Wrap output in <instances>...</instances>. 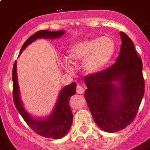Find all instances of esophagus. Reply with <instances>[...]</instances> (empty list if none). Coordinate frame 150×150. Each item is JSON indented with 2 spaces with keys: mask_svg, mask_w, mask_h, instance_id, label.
Instances as JSON below:
<instances>
[{
  "mask_svg": "<svg viewBox=\"0 0 150 150\" xmlns=\"http://www.w3.org/2000/svg\"><path fill=\"white\" fill-rule=\"evenodd\" d=\"M76 91L78 94H83L84 92V88L81 86V85L78 84L77 85V88H76Z\"/></svg>",
  "mask_w": 150,
  "mask_h": 150,
  "instance_id": "obj_1",
  "label": "esophagus"
}]
</instances>
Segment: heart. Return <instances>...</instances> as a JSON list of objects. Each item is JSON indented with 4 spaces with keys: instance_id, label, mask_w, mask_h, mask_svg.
<instances>
[{
    "instance_id": "b5f03b06",
    "label": "heart",
    "mask_w": 150,
    "mask_h": 150,
    "mask_svg": "<svg viewBox=\"0 0 150 150\" xmlns=\"http://www.w3.org/2000/svg\"><path fill=\"white\" fill-rule=\"evenodd\" d=\"M115 52V43L110 37L85 39L69 46L64 68H70V62L82 61V68L88 75L100 72L108 64Z\"/></svg>"
}]
</instances>
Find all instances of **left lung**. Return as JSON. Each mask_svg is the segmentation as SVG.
I'll use <instances>...</instances> for the list:
<instances>
[{"label":"left lung","instance_id":"obj_1","mask_svg":"<svg viewBox=\"0 0 150 150\" xmlns=\"http://www.w3.org/2000/svg\"><path fill=\"white\" fill-rule=\"evenodd\" d=\"M121 48L115 64L84 79L85 99L95 122L115 132L135 118L145 92L142 62L132 41L120 32Z\"/></svg>","mask_w":150,"mask_h":150}]
</instances>
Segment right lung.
<instances>
[{
	"instance_id": "1",
	"label": "right lung",
	"mask_w": 150,
	"mask_h": 150,
	"mask_svg": "<svg viewBox=\"0 0 150 150\" xmlns=\"http://www.w3.org/2000/svg\"><path fill=\"white\" fill-rule=\"evenodd\" d=\"M65 30L50 31L41 30L33 34L29 38L21 47L19 55L29 45L38 39H57L65 34ZM13 101L25 121L34 132L38 134L53 139L62 138L68 132L72 125L73 114L69 104L70 98L76 93V83L74 82L71 84L62 88L59 93L55 105L53 108L51 112L45 116H34L29 113L25 108L20 94V88L18 82L17 73V61L14 62L13 69Z\"/></svg>"
}]
</instances>
